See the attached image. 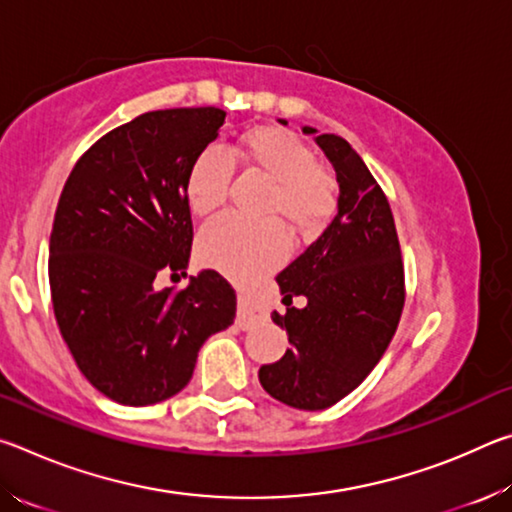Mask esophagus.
<instances>
[{"label": "esophagus", "mask_w": 512, "mask_h": 512, "mask_svg": "<svg viewBox=\"0 0 512 512\" xmlns=\"http://www.w3.org/2000/svg\"><path fill=\"white\" fill-rule=\"evenodd\" d=\"M264 320V311L259 309L253 300L246 296H239V307H237V325L241 329H250L255 327L257 323Z\"/></svg>", "instance_id": "34e87169"}]
</instances>
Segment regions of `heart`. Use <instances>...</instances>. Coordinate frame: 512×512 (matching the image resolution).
Here are the masks:
<instances>
[{
	"instance_id": "obj_1",
	"label": "heart",
	"mask_w": 512,
	"mask_h": 512,
	"mask_svg": "<svg viewBox=\"0 0 512 512\" xmlns=\"http://www.w3.org/2000/svg\"><path fill=\"white\" fill-rule=\"evenodd\" d=\"M232 167L257 171L271 180L264 214L282 216L302 237L323 228L339 205L336 178L316 164L300 137L284 128L259 126L241 137L230 158L214 146L198 153L185 183L189 210L198 216L219 210L230 192ZM287 248V230L277 219L248 221L237 214H221L198 235L203 262L239 280L280 264Z\"/></svg>"
}]
</instances>
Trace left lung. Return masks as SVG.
Wrapping results in <instances>:
<instances>
[{
    "mask_svg": "<svg viewBox=\"0 0 512 512\" xmlns=\"http://www.w3.org/2000/svg\"><path fill=\"white\" fill-rule=\"evenodd\" d=\"M287 124V121H282ZM302 133L316 135L305 126ZM334 164L339 212L305 253L277 273L291 350L259 368L264 391L293 409L320 411L352 393L391 343L404 309V264L391 205L366 162L339 135L314 137ZM296 295L308 305L291 308Z\"/></svg>",
    "mask_w": 512,
    "mask_h": 512,
    "instance_id": "obj_1",
    "label": "left lung"
}]
</instances>
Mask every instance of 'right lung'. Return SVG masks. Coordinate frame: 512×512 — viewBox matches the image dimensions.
I'll return each mask as SVG.
<instances>
[{
  "mask_svg": "<svg viewBox=\"0 0 512 512\" xmlns=\"http://www.w3.org/2000/svg\"><path fill=\"white\" fill-rule=\"evenodd\" d=\"M223 121L214 106L144 112L94 142L58 198L49 239L56 323L85 379L119 404L183 391L207 336L235 320V289L216 271L187 289L155 287L162 273L187 275V173Z\"/></svg>",
  "mask_w": 512,
  "mask_h": 512,
  "instance_id": "right-lung-1",
  "label": "right lung"
}]
</instances>
